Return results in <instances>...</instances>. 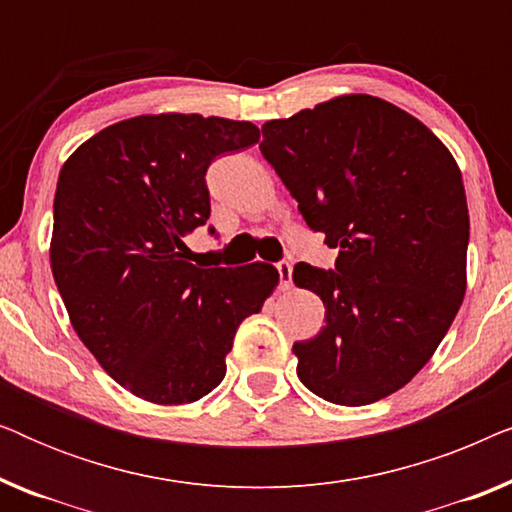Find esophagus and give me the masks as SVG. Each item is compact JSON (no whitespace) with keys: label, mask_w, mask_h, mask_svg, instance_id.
Instances as JSON below:
<instances>
[{"label":"esophagus","mask_w":512,"mask_h":512,"mask_svg":"<svg viewBox=\"0 0 512 512\" xmlns=\"http://www.w3.org/2000/svg\"><path fill=\"white\" fill-rule=\"evenodd\" d=\"M277 272H279V286H282L284 291L291 289V286H293V268H291V263L289 261L277 263Z\"/></svg>","instance_id":"1"}]
</instances>
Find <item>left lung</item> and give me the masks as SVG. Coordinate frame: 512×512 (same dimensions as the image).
<instances>
[{
  "mask_svg": "<svg viewBox=\"0 0 512 512\" xmlns=\"http://www.w3.org/2000/svg\"><path fill=\"white\" fill-rule=\"evenodd\" d=\"M261 153L307 226L340 247L335 270L293 268L326 307V326L293 345L300 382L349 408L394 394L436 352L466 293L457 160L422 121L373 95L268 121Z\"/></svg>",
  "mask_w": 512,
  "mask_h": 512,
  "instance_id": "left-lung-1",
  "label": "left lung"
}]
</instances>
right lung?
I'll return each instance as SVG.
<instances>
[{
    "label": "right lung",
    "mask_w": 512,
    "mask_h": 512,
    "mask_svg": "<svg viewBox=\"0 0 512 512\" xmlns=\"http://www.w3.org/2000/svg\"><path fill=\"white\" fill-rule=\"evenodd\" d=\"M258 139L249 121L144 114L100 130L62 165L55 284L83 345L144 401L193 403L219 387L237 328L279 284L270 263L188 261L186 237L209 219V163Z\"/></svg>",
    "instance_id": "add662e5"
}]
</instances>
